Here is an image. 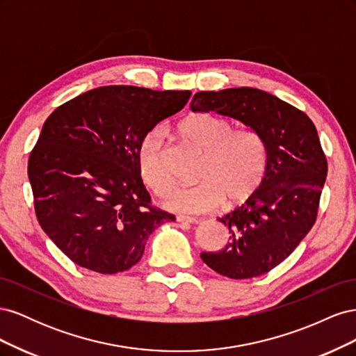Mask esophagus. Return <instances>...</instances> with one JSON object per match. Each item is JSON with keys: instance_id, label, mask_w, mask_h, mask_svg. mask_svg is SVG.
<instances>
[{"instance_id": "esophagus-1", "label": "esophagus", "mask_w": 356, "mask_h": 356, "mask_svg": "<svg viewBox=\"0 0 356 356\" xmlns=\"http://www.w3.org/2000/svg\"><path fill=\"white\" fill-rule=\"evenodd\" d=\"M177 221L178 222H188V224H196L197 220L193 217H187V215H177Z\"/></svg>"}]
</instances>
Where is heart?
<instances>
[{"label": "heart", "instance_id": "1", "mask_svg": "<svg viewBox=\"0 0 356 356\" xmlns=\"http://www.w3.org/2000/svg\"><path fill=\"white\" fill-rule=\"evenodd\" d=\"M179 134L203 152L195 186H179L163 204L175 212H208L222 203L239 202L260 186L267 153L261 136L250 127L233 129L230 120L215 114H193L182 120ZM139 174L157 195H166L174 184L165 138L160 129L148 131L138 147Z\"/></svg>", "mask_w": 356, "mask_h": 356}]
</instances>
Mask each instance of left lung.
<instances>
[{
    "mask_svg": "<svg viewBox=\"0 0 356 356\" xmlns=\"http://www.w3.org/2000/svg\"><path fill=\"white\" fill-rule=\"evenodd\" d=\"M190 108L236 118L263 139L267 163L260 187L218 218L229 229V243L200 257L232 279L264 275L296 250L316 221L328 170L316 127L296 106L252 88L197 92Z\"/></svg>",
    "mask_w": 356,
    "mask_h": 356,
    "instance_id": "8db88e82",
    "label": "left lung"
}]
</instances>
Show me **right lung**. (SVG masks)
<instances>
[{
    "instance_id": "right-lung-1",
    "label": "right lung",
    "mask_w": 356,
    "mask_h": 356,
    "mask_svg": "<svg viewBox=\"0 0 356 356\" xmlns=\"http://www.w3.org/2000/svg\"><path fill=\"white\" fill-rule=\"evenodd\" d=\"M190 90L104 86L58 106L31 152L28 177L41 229L89 270H129L172 213L152 204L138 168L143 136L190 99Z\"/></svg>"
}]
</instances>
